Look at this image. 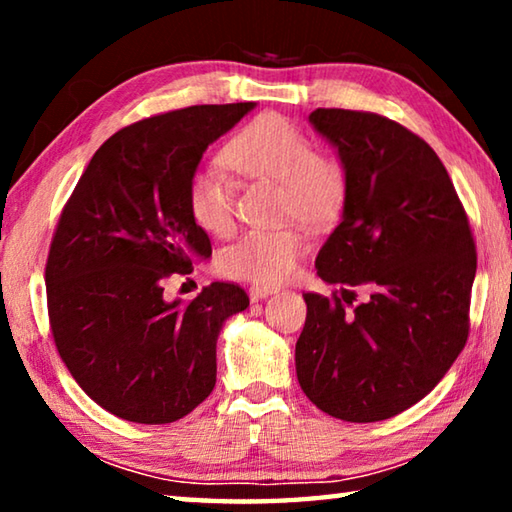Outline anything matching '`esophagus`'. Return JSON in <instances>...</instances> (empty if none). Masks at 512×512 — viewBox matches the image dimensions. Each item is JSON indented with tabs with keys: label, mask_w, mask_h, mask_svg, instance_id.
I'll use <instances>...</instances> for the list:
<instances>
[{
	"label": "esophagus",
	"mask_w": 512,
	"mask_h": 512,
	"mask_svg": "<svg viewBox=\"0 0 512 512\" xmlns=\"http://www.w3.org/2000/svg\"><path fill=\"white\" fill-rule=\"evenodd\" d=\"M271 293H275L271 287H257V284H255V287L248 289V296H250V300H253V302L264 300V298L271 296Z\"/></svg>",
	"instance_id": "obj_1"
}]
</instances>
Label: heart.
I'll use <instances>...</instances> for the list:
<instances>
[{
	"label": "heart",
	"instance_id": "heart-1",
	"mask_svg": "<svg viewBox=\"0 0 512 512\" xmlns=\"http://www.w3.org/2000/svg\"><path fill=\"white\" fill-rule=\"evenodd\" d=\"M223 160L241 176L277 183V214L298 216L311 228L334 223L348 201L343 164L316 153L314 142L282 115L248 121L223 146ZM185 205L192 221L207 235L223 237L235 225V192L219 164L192 171ZM305 253L307 237L296 225L255 228L221 250L219 266L237 280L273 287L296 271Z\"/></svg>",
	"mask_w": 512,
	"mask_h": 512
}]
</instances>
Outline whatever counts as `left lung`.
Masks as SVG:
<instances>
[{
	"mask_svg": "<svg viewBox=\"0 0 512 512\" xmlns=\"http://www.w3.org/2000/svg\"><path fill=\"white\" fill-rule=\"evenodd\" d=\"M348 173L343 221L316 257L332 296L305 293L300 388L345 422L393 418L445 377L470 334L476 246L431 146L375 112L316 108ZM359 286L371 296L348 315Z\"/></svg>",
	"mask_w": 512,
	"mask_h": 512,
	"instance_id": "left-lung-1",
	"label": "left lung"
}]
</instances>
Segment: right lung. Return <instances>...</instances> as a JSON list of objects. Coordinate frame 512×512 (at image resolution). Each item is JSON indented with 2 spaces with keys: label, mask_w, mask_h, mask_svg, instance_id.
I'll return each instance as SVG.
<instances>
[{
  "label": "right lung",
  "mask_w": 512,
  "mask_h": 512,
  "mask_svg": "<svg viewBox=\"0 0 512 512\" xmlns=\"http://www.w3.org/2000/svg\"><path fill=\"white\" fill-rule=\"evenodd\" d=\"M253 108L192 106L121 128L60 212L45 266L51 336L76 384L121 420L176 422L216 384L219 329L248 307L246 291L212 282L180 305L164 300V280L212 255L185 187L207 146Z\"/></svg>",
  "instance_id": "obj_1"
}]
</instances>
